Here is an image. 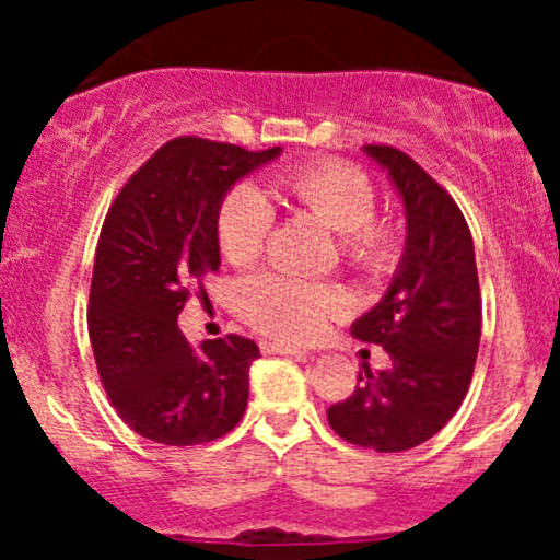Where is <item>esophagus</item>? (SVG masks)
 I'll list each match as a JSON object with an SVG mask.
<instances>
[{
  "label": "esophagus",
  "mask_w": 560,
  "mask_h": 560,
  "mask_svg": "<svg viewBox=\"0 0 560 560\" xmlns=\"http://www.w3.org/2000/svg\"><path fill=\"white\" fill-rule=\"evenodd\" d=\"M260 350L266 355H305V350L292 345H279V342H260Z\"/></svg>",
  "instance_id": "esophagus-1"
}]
</instances>
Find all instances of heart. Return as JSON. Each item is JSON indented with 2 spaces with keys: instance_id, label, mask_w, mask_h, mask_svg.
Here are the masks:
<instances>
[{
  "instance_id": "b5f03b06",
  "label": "heart",
  "mask_w": 560,
  "mask_h": 560,
  "mask_svg": "<svg viewBox=\"0 0 560 560\" xmlns=\"http://www.w3.org/2000/svg\"><path fill=\"white\" fill-rule=\"evenodd\" d=\"M284 197L298 213L342 236L345 258L365 271H384L395 258V231L376 226V197L365 173L347 163H311L284 176ZM273 226V210L255 186L240 184L218 210V244L234 266L260 258ZM342 294L331 287L307 284L289 276L258 273L240 284L242 316L260 334L279 342H307L318 337L334 313L342 311Z\"/></svg>"
}]
</instances>
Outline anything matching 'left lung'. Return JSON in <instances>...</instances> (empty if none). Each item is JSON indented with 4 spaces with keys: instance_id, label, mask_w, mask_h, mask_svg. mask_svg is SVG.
<instances>
[{
    "instance_id": "obj_1",
    "label": "left lung",
    "mask_w": 560,
    "mask_h": 560,
    "mask_svg": "<svg viewBox=\"0 0 560 560\" xmlns=\"http://www.w3.org/2000/svg\"><path fill=\"white\" fill-rule=\"evenodd\" d=\"M363 152L387 173L405 213V247L384 298L350 334L382 345L389 369L358 376L326 419L342 440L376 453H402L432 440L464 402L481 337L474 240L453 197L392 147Z\"/></svg>"
}]
</instances>
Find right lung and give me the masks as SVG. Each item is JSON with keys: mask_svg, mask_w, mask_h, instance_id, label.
I'll use <instances>...</instances> for the list:
<instances>
[{"mask_svg": "<svg viewBox=\"0 0 560 560\" xmlns=\"http://www.w3.org/2000/svg\"><path fill=\"white\" fill-rule=\"evenodd\" d=\"M281 147L247 152L173 139L128 178L96 244L89 337L105 392L133 432L202 445L242 421L258 345L240 334L195 347L178 329L189 287L221 268L218 210Z\"/></svg>", "mask_w": 560, "mask_h": 560, "instance_id": "1", "label": "right lung"}]
</instances>
